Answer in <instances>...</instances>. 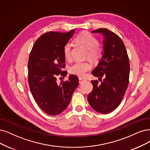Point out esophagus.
Masks as SVG:
<instances>
[{
	"label": "esophagus",
	"mask_w": 150,
	"mask_h": 150,
	"mask_svg": "<svg viewBox=\"0 0 150 150\" xmlns=\"http://www.w3.org/2000/svg\"><path fill=\"white\" fill-rule=\"evenodd\" d=\"M85 81H86V80H85L83 79L79 78V83H84Z\"/></svg>",
	"instance_id": "esophagus-1"
}]
</instances>
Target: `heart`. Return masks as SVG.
I'll return each instance as SVG.
<instances>
[{"label":"heart","instance_id":"heart-1","mask_svg":"<svg viewBox=\"0 0 150 150\" xmlns=\"http://www.w3.org/2000/svg\"><path fill=\"white\" fill-rule=\"evenodd\" d=\"M75 41L81 44L88 49L86 57L93 62H97L101 56L102 49L99 46V41L98 39L89 33H83L77 36ZM64 56L66 60L71 59V46L69 43L66 44L63 48ZM92 67L91 64L89 62H81L76 61L70 67L69 71L71 74L82 77L89 71Z\"/></svg>","mask_w":150,"mask_h":150}]
</instances>
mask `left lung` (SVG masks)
I'll return each mask as SVG.
<instances>
[{
	"instance_id": "1",
	"label": "left lung",
	"mask_w": 150,
	"mask_h": 150,
	"mask_svg": "<svg viewBox=\"0 0 150 150\" xmlns=\"http://www.w3.org/2000/svg\"><path fill=\"white\" fill-rule=\"evenodd\" d=\"M103 37V54L92 74L104 78L100 85L91 81L93 88L88 96L91 107L96 112L108 114L120 104L129 85L130 64L124 44L115 33L106 28L91 31Z\"/></svg>"
}]
</instances>
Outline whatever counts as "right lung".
<instances>
[{
    "mask_svg": "<svg viewBox=\"0 0 150 150\" xmlns=\"http://www.w3.org/2000/svg\"><path fill=\"white\" fill-rule=\"evenodd\" d=\"M74 31L44 33L35 42L30 54L28 70L30 91L39 107L50 115H58L67 108L79 85L74 75H70L68 80L59 85L56 78L61 73L67 74L62 72L65 62L63 48Z\"/></svg>",
    "mask_w": 150,
    "mask_h": 150,
    "instance_id": "add662e5",
    "label": "right lung"
}]
</instances>
